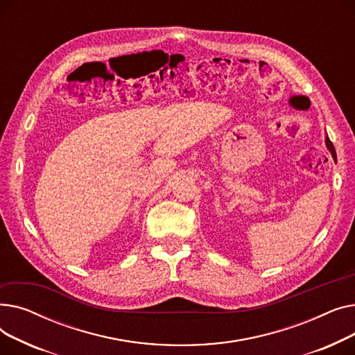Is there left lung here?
I'll return each instance as SVG.
<instances>
[{
	"label": "left lung",
	"instance_id": "left-lung-1",
	"mask_svg": "<svg viewBox=\"0 0 355 355\" xmlns=\"http://www.w3.org/2000/svg\"><path fill=\"white\" fill-rule=\"evenodd\" d=\"M327 146H328V149L331 151V154H332V157L335 155V148L332 146V142L329 141V138H327Z\"/></svg>",
	"mask_w": 355,
	"mask_h": 355
}]
</instances>
